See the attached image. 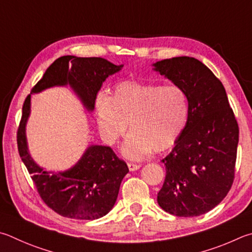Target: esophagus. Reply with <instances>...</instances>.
Wrapping results in <instances>:
<instances>
[{
    "label": "esophagus",
    "instance_id": "obj_1",
    "mask_svg": "<svg viewBox=\"0 0 252 252\" xmlns=\"http://www.w3.org/2000/svg\"><path fill=\"white\" fill-rule=\"evenodd\" d=\"M127 167H129L130 171H136L141 167V164H134V163H127Z\"/></svg>",
    "mask_w": 252,
    "mask_h": 252
}]
</instances>
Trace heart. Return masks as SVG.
<instances>
[{"instance_id": "heart-1", "label": "heart", "mask_w": 252, "mask_h": 252, "mask_svg": "<svg viewBox=\"0 0 252 252\" xmlns=\"http://www.w3.org/2000/svg\"><path fill=\"white\" fill-rule=\"evenodd\" d=\"M99 131L108 144H116L127 130L122 153L131 159L163 152L175 144L186 126L189 101L178 86L123 81L110 97L95 100Z\"/></svg>"}]
</instances>
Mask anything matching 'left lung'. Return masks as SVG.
Listing matches in <instances>:
<instances>
[{
  "label": "left lung",
  "mask_w": 252,
  "mask_h": 252,
  "mask_svg": "<svg viewBox=\"0 0 252 252\" xmlns=\"http://www.w3.org/2000/svg\"><path fill=\"white\" fill-rule=\"evenodd\" d=\"M152 66L184 90L189 101L184 130L162 159L166 176L158 203L178 217L199 216L231 189L239 141L236 118L220 80L198 59L174 57Z\"/></svg>",
  "instance_id": "obj_1"
}]
</instances>
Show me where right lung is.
I'll list each match as a JSON object with an SVG mask.
<instances>
[{
  "label": "right lung",
  "instance_id": "add662e5",
  "mask_svg": "<svg viewBox=\"0 0 252 252\" xmlns=\"http://www.w3.org/2000/svg\"><path fill=\"white\" fill-rule=\"evenodd\" d=\"M122 67L101 57H59L25 99L17 131L18 152L40 197L63 217L94 220L106 216L117 202L121 182L129 168L111 148L97 144H90L78 162L66 171L52 172L39 166L32 158L26 138L32 94L53 87L69 86L86 110L93 112L102 84Z\"/></svg>",
  "mask_w": 252,
  "mask_h": 252
}]
</instances>
